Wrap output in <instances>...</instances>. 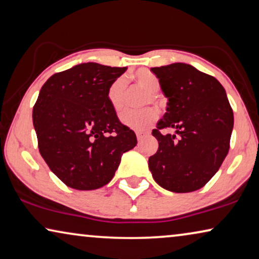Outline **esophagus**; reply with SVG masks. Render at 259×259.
I'll list each match as a JSON object with an SVG mask.
<instances>
[{"label":"esophagus","instance_id":"esophagus-1","mask_svg":"<svg viewBox=\"0 0 259 259\" xmlns=\"http://www.w3.org/2000/svg\"><path fill=\"white\" fill-rule=\"evenodd\" d=\"M136 136H137V140L138 141H142V140H144L146 136H148V133H143V131H137Z\"/></svg>","mask_w":259,"mask_h":259}]
</instances>
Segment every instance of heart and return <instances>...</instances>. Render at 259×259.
<instances>
[{"label":"heart","instance_id":"1","mask_svg":"<svg viewBox=\"0 0 259 259\" xmlns=\"http://www.w3.org/2000/svg\"><path fill=\"white\" fill-rule=\"evenodd\" d=\"M133 80L138 87L146 92L143 105L146 106L151 103L156 107H160V99L158 95V92L160 91V82L156 74H153L149 69L141 68L134 73ZM126 86H128L126 79L119 76L116 80H114L108 88V102L116 113H119L124 108ZM157 117L158 113L156 109L146 108L141 111H125L121 115V122L135 131H145L157 121Z\"/></svg>","mask_w":259,"mask_h":259}]
</instances>
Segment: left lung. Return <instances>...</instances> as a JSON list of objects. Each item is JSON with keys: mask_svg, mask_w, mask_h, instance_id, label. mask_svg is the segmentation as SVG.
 <instances>
[{"mask_svg": "<svg viewBox=\"0 0 259 259\" xmlns=\"http://www.w3.org/2000/svg\"><path fill=\"white\" fill-rule=\"evenodd\" d=\"M167 98L166 113L152 135L157 152L149 158L156 183L175 193L203 187L229 151L234 113L225 88L214 76L191 65L175 63L152 67ZM173 127L175 135L160 130Z\"/></svg>", "mask_w": 259, "mask_h": 259, "instance_id": "obj_1", "label": "left lung"}]
</instances>
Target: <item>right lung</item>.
Segmentation results:
<instances>
[{"instance_id": "obj_1", "label": "right lung", "mask_w": 259, "mask_h": 259, "mask_svg": "<svg viewBox=\"0 0 259 259\" xmlns=\"http://www.w3.org/2000/svg\"><path fill=\"white\" fill-rule=\"evenodd\" d=\"M126 71L96 63L56 73L33 106L41 157L68 187L91 191L113 179L122 154L137 144L107 99L108 88Z\"/></svg>"}]
</instances>
